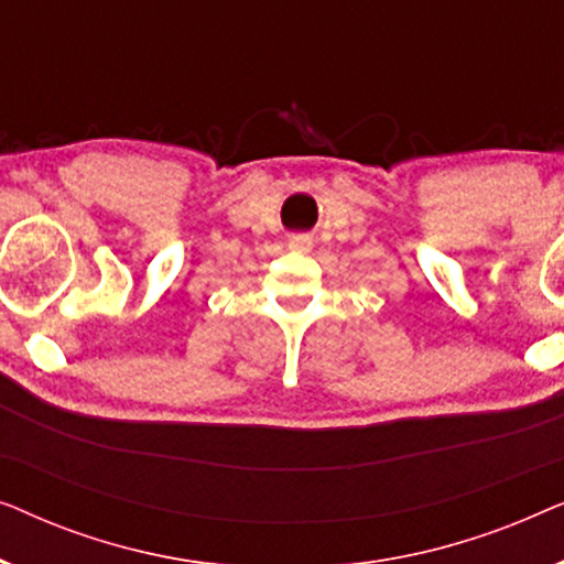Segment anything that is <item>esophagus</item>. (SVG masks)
I'll return each instance as SVG.
<instances>
[{"instance_id": "34e87169", "label": "esophagus", "mask_w": 564, "mask_h": 564, "mask_svg": "<svg viewBox=\"0 0 564 564\" xmlns=\"http://www.w3.org/2000/svg\"><path fill=\"white\" fill-rule=\"evenodd\" d=\"M290 249L292 251H311L313 249V241H311V236H292L290 238Z\"/></svg>"}]
</instances>
